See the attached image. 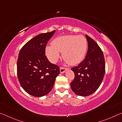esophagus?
<instances>
[{
    "label": "esophagus",
    "mask_w": 122,
    "mask_h": 122,
    "mask_svg": "<svg viewBox=\"0 0 122 122\" xmlns=\"http://www.w3.org/2000/svg\"><path fill=\"white\" fill-rule=\"evenodd\" d=\"M67 69L68 68H67L60 67V71L61 73H64Z\"/></svg>",
    "instance_id": "1"
}]
</instances>
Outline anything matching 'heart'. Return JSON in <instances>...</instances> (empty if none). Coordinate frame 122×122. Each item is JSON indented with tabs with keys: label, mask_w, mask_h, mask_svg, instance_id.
Returning a JSON list of instances; mask_svg holds the SVG:
<instances>
[{
	"label": "heart",
	"mask_w": 122,
	"mask_h": 122,
	"mask_svg": "<svg viewBox=\"0 0 122 122\" xmlns=\"http://www.w3.org/2000/svg\"><path fill=\"white\" fill-rule=\"evenodd\" d=\"M52 46H47L46 53L51 62H56L62 52L63 59L68 63L75 65L83 61L87 50V41L85 37L77 35L57 37L51 42Z\"/></svg>",
	"instance_id": "heart-1"
}]
</instances>
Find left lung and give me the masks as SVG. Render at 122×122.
<instances>
[{
	"label": "left lung",
	"mask_w": 122,
	"mask_h": 122,
	"mask_svg": "<svg viewBox=\"0 0 122 122\" xmlns=\"http://www.w3.org/2000/svg\"><path fill=\"white\" fill-rule=\"evenodd\" d=\"M88 49L86 58L71 70L75 77L71 83L72 90L76 95L87 96L93 94L100 86L106 71L104 55L98 44L86 35Z\"/></svg>",
	"instance_id": "left-lung-1"
}]
</instances>
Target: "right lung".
I'll list each match as a JSON object with an SVG mask.
<instances>
[{"label":"right lung","instance_id":"1","mask_svg":"<svg viewBox=\"0 0 122 122\" xmlns=\"http://www.w3.org/2000/svg\"><path fill=\"white\" fill-rule=\"evenodd\" d=\"M55 32L41 33L28 41L20 49L17 61V75L26 92L42 97L52 89L60 74L58 66L51 63L45 55L47 44Z\"/></svg>","mask_w":122,"mask_h":122}]
</instances>
